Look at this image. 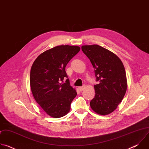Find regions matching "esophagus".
Returning a JSON list of instances; mask_svg holds the SVG:
<instances>
[{"mask_svg":"<svg viewBox=\"0 0 149 149\" xmlns=\"http://www.w3.org/2000/svg\"><path fill=\"white\" fill-rule=\"evenodd\" d=\"M84 89V87H78V90H79L80 91H82Z\"/></svg>","mask_w":149,"mask_h":149,"instance_id":"obj_1","label":"esophagus"}]
</instances>
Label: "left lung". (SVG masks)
Segmentation results:
<instances>
[{
  "instance_id": "1",
  "label": "left lung",
  "mask_w": 149,
  "mask_h": 149,
  "mask_svg": "<svg viewBox=\"0 0 149 149\" xmlns=\"http://www.w3.org/2000/svg\"><path fill=\"white\" fill-rule=\"evenodd\" d=\"M82 52L94 67L96 81L95 97L90 101L92 110L105 116L110 114L121 102L127 90V78L123 63L114 53L98 45H83Z\"/></svg>"
}]
</instances>
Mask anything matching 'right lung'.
Instances as JSON below:
<instances>
[{
    "label": "right lung",
    "instance_id": "1",
    "mask_svg": "<svg viewBox=\"0 0 149 149\" xmlns=\"http://www.w3.org/2000/svg\"><path fill=\"white\" fill-rule=\"evenodd\" d=\"M80 51L78 46L60 45L40 54L31 67L30 85L33 96L48 115L59 118L70 110L77 93L70 84L65 67Z\"/></svg>",
    "mask_w": 149,
    "mask_h": 149
}]
</instances>
